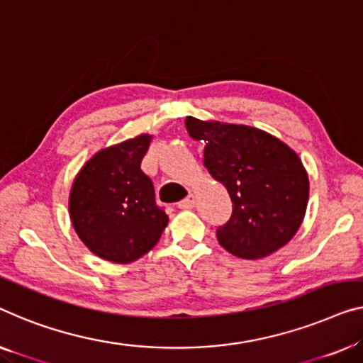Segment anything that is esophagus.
<instances>
[{"mask_svg": "<svg viewBox=\"0 0 363 363\" xmlns=\"http://www.w3.org/2000/svg\"><path fill=\"white\" fill-rule=\"evenodd\" d=\"M194 205H196V197H194V196H192V194H189V196H187L186 199H184V200H181V202H179V203H177V207L186 210V208H192V207H194Z\"/></svg>", "mask_w": 363, "mask_h": 363, "instance_id": "1", "label": "esophagus"}]
</instances>
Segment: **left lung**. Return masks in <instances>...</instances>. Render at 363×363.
Listing matches in <instances>:
<instances>
[{
  "label": "left lung",
  "instance_id": "1",
  "mask_svg": "<svg viewBox=\"0 0 363 363\" xmlns=\"http://www.w3.org/2000/svg\"><path fill=\"white\" fill-rule=\"evenodd\" d=\"M191 138L203 142V164L223 184L233 213L216 230L236 257L262 259L284 247L305 218L310 181L298 155L250 125L186 117Z\"/></svg>",
  "mask_w": 363,
  "mask_h": 363
}]
</instances>
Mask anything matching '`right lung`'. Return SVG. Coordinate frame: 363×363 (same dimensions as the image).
<instances>
[{
  "mask_svg": "<svg viewBox=\"0 0 363 363\" xmlns=\"http://www.w3.org/2000/svg\"><path fill=\"white\" fill-rule=\"evenodd\" d=\"M151 135L104 148L86 161L69 192V218L79 240L106 261H137L160 241L167 215L142 171Z\"/></svg>",
  "mask_w": 363,
  "mask_h": 363,
  "instance_id": "obj_1",
  "label": "right lung"
}]
</instances>
